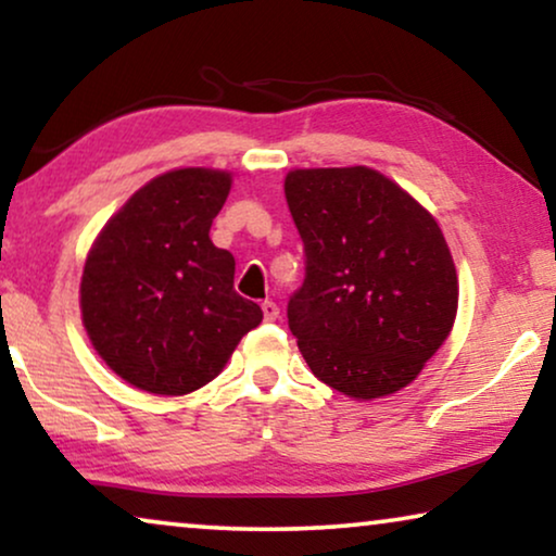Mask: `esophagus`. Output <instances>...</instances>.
Wrapping results in <instances>:
<instances>
[{
	"instance_id": "34e87169",
	"label": "esophagus",
	"mask_w": 556,
	"mask_h": 556,
	"mask_svg": "<svg viewBox=\"0 0 556 556\" xmlns=\"http://www.w3.org/2000/svg\"><path fill=\"white\" fill-rule=\"evenodd\" d=\"M261 308H263V318H265V321H276L278 314H280V308H278L273 301H263Z\"/></svg>"
}]
</instances>
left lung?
Returning a JSON list of instances; mask_svg holds the SVG:
<instances>
[{
	"label": "left lung",
	"mask_w": 556,
	"mask_h": 556,
	"mask_svg": "<svg viewBox=\"0 0 556 556\" xmlns=\"http://www.w3.org/2000/svg\"><path fill=\"white\" fill-rule=\"evenodd\" d=\"M286 202L306 255V276L288 299L303 359L349 397L402 390L458 311V276L438 223L367 166L295 169Z\"/></svg>",
	"instance_id": "left-lung-1"
}]
</instances>
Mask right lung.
Listing matches in <instances>:
<instances>
[{
  "label": "right lung",
  "mask_w": 556,
  "mask_h": 556,
  "mask_svg": "<svg viewBox=\"0 0 556 556\" xmlns=\"http://www.w3.org/2000/svg\"><path fill=\"white\" fill-rule=\"evenodd\" d=\"M230 181L215 169L151 179L88 253L83 324L103 362L143 392L200 390L263 321L261 306L235 291V257L210 240Z\"/></svg>",
  "instance_id": "obj_1"
}]
</instances>
